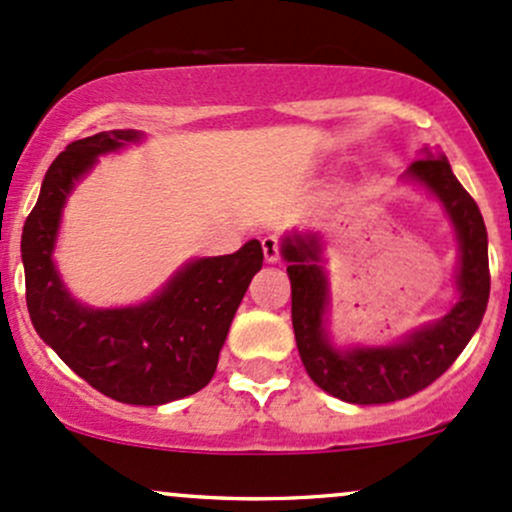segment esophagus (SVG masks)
Wrapping results in <instances>:
<instances>
[{
	"label": "esophagus",
	"mask_w": 512,
	"mask_h": 512,
	"mask_svg": "<svg viewBox=\"0 0 512 512\" xmlns=\"http://www.w3.org/2000/svg\"><path fill=\"white\" fill-rule=\"evenodd\" d=\"M263 244V256H266L268 263H280V244L276 236H266V239L261 241Z\"/></svg>",
	"instance_id": "34e87169"
}]
</instances>
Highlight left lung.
<instances>
[{"label":"left lung","mask_w":512,"mask_h":512,"mask_svg":"<svg viewBox=\"0 0 512 512\" xmlns=\"http://www.w3.org/2000/svg\"><path fill=\"white\" fill-rule=\"evenodd\" d=\"M410 180L422 183L442 202L459 239V302L434 324L410 332L390 346L337 349L327 332L329 285L320 258L317 234H293L283 239V256L293 288V329L307 376L334 398L356 405L393 403L415 395L437 381L474 337L491 293L488 234L474 197L452 173L444 156L434 158L425 148L408 168Z\"/></svg>","instance_id":"1"}]
</instances>
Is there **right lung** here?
I'll use <instances>...</instances> for the list:
<instances>
[{
	"label": "right lung",
	"instance_id": "add662e5",
	"mask_svg": "<svg viewBox=\"0 0 512 512\" xmlns=\"http://www.w3.org/2000/svg\"><path fill=\"white\" fill-rule=\"evenodd\" d=\"M139 139V131L114 129L65 146L26 217L21 261L38 337L107 398L163 405L212 381L236 307L261 271L263 249L251 239L236 254L195 258L134 307L95 310L70 298L53 263L65 200L97 156Z\"/></svg>",
	"mask_w": 512,
	"mask_h": 512
}]
</instances>
